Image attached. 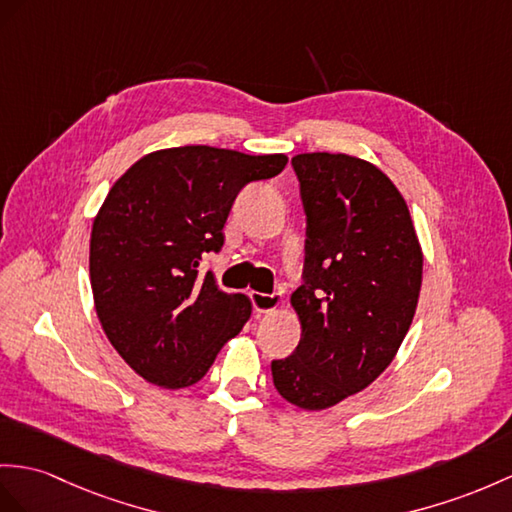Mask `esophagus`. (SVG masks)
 Instances as JSON below:
<instances>
[{"instance_id":"obj_1","label":"esophagus","mask_w":512,"mask_h":512,"mask_svg":"<svg viewBox=\"0 0 512 512\" xmlns=\"http://www.w3.org/2000/svg\"><path fill=\"white\" fill-rule=\"evenodd\" d=\"M249 299H252L254 310L258 315H267V313H271V310L280 308V304H282V297L278 293L265 295V293H258V291H249Z\"/></svg>"}]
</instances>
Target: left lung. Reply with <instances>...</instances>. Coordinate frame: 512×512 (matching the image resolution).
I'll use <instances>...</instances> for the list:
<instances>
[{
    "label": "left lung",
    "mask_w": 512,
    "mask_h": 512,
    "mask_svg": "<svg viewBox=\"0 0 512 512\" xmlns=\"http://www.w3.org/2000/svg\"><path fill=\"white\" fill-rule=\"evenodd\" d=\"M306 213L304 284L291 295L302 339L273 360V386L297 408L343 402L391 365L413 323L423 254L402 193L350 154H297Z\"/></svg>",
    "instance_id": "1"
}]
</instances>
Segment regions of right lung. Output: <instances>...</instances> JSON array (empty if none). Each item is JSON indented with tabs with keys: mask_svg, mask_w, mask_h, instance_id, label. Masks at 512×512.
Returning a JSON list of instances; mask_svg holds the SVG:
<instances>
[{
	"mask_svg": "<svg viewBox=\"0 0 512 512\" xmlns=\"http://www.w3.org/2000/svg\"><path fill=\"white\" fill-rule=\"evenodd\" d=\"M284 154L184 145L136 160L112 184L91 230V289L119 356L149 384L184 389L252 315L241 293L219 291L199 260L219 252L247 182L278 176Z\"/></svg>",
	"mask_w": 512,
	"mask_h": 512,
	"instance_id": "add662e5",
	"label": "right lung"
}]
</instances>
